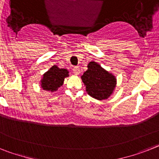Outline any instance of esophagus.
Returning <instances> with one entry per match:
<instances>
[{"label": "esophagus", "mask_w": 159, "mask_h": 159, "mask_svg": "<svg viewBox=\"0 0 159 159\" xmlns=\"http://www.w3.org/2000/svg\"><path fill=\"white\" fill-rule=\"evenodd\" d=\"M73 72L75 75H78L80 73V69L78 67H74L73 69Z\"/></svg>", "instance_id": "esophagus-1"}]
</instances>
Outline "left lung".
<instances>
[{"label":"left lung","instance_id":"8db88e82","mask_svg":"<svg viewBox=\"0 0 159 159\" xmlns=\"http://www.w3.org/2000/svg\"><path fill=\"white\" fill-rule=\"evenodd\" d=\"M87 68L81 77L87 94L95 99H107L116 86V77L94 61H90Z\"/></svg>","mask_w":159,"mask_h":159}]
</instances>
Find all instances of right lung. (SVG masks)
Masks as SVG:
<instances>
[{
	"instance_id": "right-lung-1",
	"label": "right lung",
	"mask_w": 159,
	"mask_h": 159,
	"mask_svg": "<svg viewBox=\"0 0 159 159\" xmlns=\"http://www.w3.org/2000/svg\"><path fill=\"white\" fill-rule=\"evenodd\" d=\"M69 76L67 69H60L57 65H53L43 75L40 81L41 88L47 91H57L63 85L65 77Z\"/></svg>"
}]
</instances>
